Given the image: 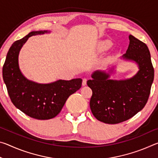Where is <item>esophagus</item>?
Listing matches in <instances>:
<instances>
[{"label":"esophagus","mask_w":158,"mask_h":158,"mask_svg":"<svg viewBox=\"0 0 158 158\" xmlns=\"http://www.w3.org/2000/svg\"><path fill=\"white\" fill-rule=\"evenodd\" d=\"M86 82H87V79L86 78H84L82 80V85H86Z\"/></svg>","instance_id":"1"}]
</instances>
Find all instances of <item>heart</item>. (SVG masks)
Listing matches in <instances>:
<instances>
[{"label":"heart","mask_w":158,"mask_h":158,"mask_svg":"<svg viewBox=\"0 0 158 158\" xmlns=\"http://www.w3.org/2000/svg\"><path fill=\"white\" fill-rule=\"evenodd\" d=\"M112 46V43L110 41H104L100 44V50L101 52H104L109 49Z\"/></svg>","instance_id":"b5f03b06"}]
</instances>
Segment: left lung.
Instances as JSON below:
<instances>
[{"label": "left lung", "mask_w": 158, "mask_h": 158, "mask_svg": "<svg viewBox=\"0 0 158 158\" xmlns=\"http://www.w3.org/2000/svg\"><path fill=\"white\" fill-rule=\"evenodd\" d=\"M130 44L123 58L138 64L139 70L132 78L109 79V75L97 71L87 85L92 89L90 101L91 111L98 121L117 124L131 118L145 106L154 79V68L147 45L129 36Z\"/></svg>", "instance_id": "obj_1"}]
</instances>
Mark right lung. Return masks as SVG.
Wrapping results in <instances>:
<instances>
[{"label":"right lung","mask_w":158,"mask_h":158,"mask_svg":"<svg viewBox=\"0 0 158 158\" xmlns=\"http://www.w3.org/2000/svg\"><path fill=\"white\" fill-rule=\"evenodd\" d=\"M46 31H33L15 41L7 52L2 67V78L10 100L16 107L25 114L38 120L56 116L69 95L81 87L82 79L58 80L48 84L29 81L21 74L18 63L19 53L31 36Z\"/></svg>","instance_id":"right-lung-1"}]
</instances>
